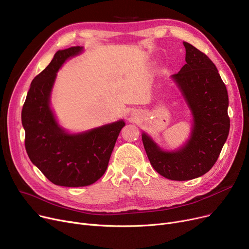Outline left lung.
I'll list each match as a JSON object with an SVG mask.
<instances>
[{
	"mask_svg": "<svg viewBox=\"0 0 249 249\" xmlns=\"http://www.w3.org/2000/svg\"><path fill=\"white\" fill-rule=\"evenodd\" d=\"M183 45L186 64L171 80L192 113L191 134L181 147L165 150L142 133L153 168L178 181L196 178L214 166L230 128L228 93L216 66L191 43L184 41Z\"/></svg>",
	"mask_w": 249,
	"mask_h": 249,
	"instance_id": "obj_1",
	"label": "left lung"
}]
</instances>
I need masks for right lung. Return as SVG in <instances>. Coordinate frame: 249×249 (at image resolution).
Instances as JSON below:
<instances>
[{
    "label": "right lung",
    "instance_id": "obj_1",
    "mask_svg": "<svg viewBox=\"0 0 249 249\" xmlns=\"http://www.w3.org/2000/svg\"><path fill=\"white\" fill-rule=\"evenodd\" d=\"M83 46L57 51L50 65L35 77L21 113L25 148L31 162L53 183L86 186L104 174L122 128L123 120L81 133H69L58 124L51 107L56 73Z\"/></svg>",
    "mask_w": 249,
    "mask_h": 249
}]
</instances>
